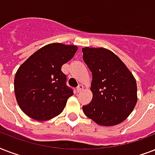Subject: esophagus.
<instances>
[{"label": "esophagus", "instance_id": "esophagus-1", "mask_svg": "<svg viewBox=\"0 0 155 155\" xmlns=\"http://www.w3.org/2000/svg\"><path fill=\"white\" fill-rule=\"evenodd\" d=\"M83 88H84V86H83V85H81V84H80L77 87H76V92L79 93V92H80L81 91H82Z\"/></svg>", "mask_w": 155, "mask_h": 155}]
</instances>
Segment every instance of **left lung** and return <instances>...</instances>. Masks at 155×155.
I'll use <instances>...</instances> for the list:
<instances>
[{"label":"left lung","mask_w":155,"mask_h":155,"mask_svg":"<svg viewBox=\"0 0 155 155\" xmlns=\"http://www.w3.org/2000/svg\"><path fill=\"white\" fill-rule=\"evenodd\" d=\"M83 59L92 74V100L83 111L100 125L120 124L137 103V83L125 63L105 48L82 49Z\"/></svg>","instance_id":"left-lung-1"}]
</instances>
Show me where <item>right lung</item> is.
Segmentation results:
<instances>
[{"label":"right lung","mask_w":155,"mask_h":155,"mask_svg":"<svg viewBox=\"0 0 155 155\" xmlns=\"http://www.w3.org/2000/svg\"><path fill=\"white\" fill-rule=\"evenodd\" d=\"M76 46L51 43L40 48L18 68L14 78L16 100L30 117L47 120L59 115L73 90L61 71L75 55Z\"/></svg>","instance_id":"add662e5"}]
</instances>
